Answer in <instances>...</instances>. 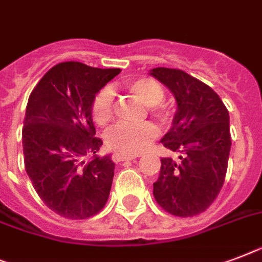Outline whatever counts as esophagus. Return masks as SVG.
Segmentation results:
<instances>
[{
	"label": "esophagus",
	"mask_w": 262,
	"mask_h": 262,
	"mask_svg": "<svg viewBox=\"0 0 262 262\" xmlns=\"http://www.w3.org/2000/svg\"><path fill=\"white\" fill-rule=\"evenodd\" d=\"M138 156L136 155H124V153H114L113 155V161L120 163V161H127V160H136Z\"/></svg>",
	"instance_id": "1"
}]
</instances>
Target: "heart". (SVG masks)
I'll use <instances>...</instances> for the list:
<instances>
[{
  "label": "heart",
  "mask_w": 262,
  "mask_h": 262,
  "mask_svg": "<svg viewBox=\"0 0 262 262\" xmlns=\"http://www.w3.org/2000/svg\"><path fill=\"white\" fill-rule=\"evenodd\" d=\"M127 90L132 95L141 102L144 106L152 107L156 116L161 120H165L164 112L155 109L153 106L159 105L164 99V90L160 83L150 78H140L129 82L126 84ZM113 112V91L109 87L102 89L94 98L93 102V116L99 124H103L112 117ZM157 130L149 122H142L138 125H127L118 122L106 132L105 142L110 149L118 150L126 155H135L144 150L150 142L156 138Z\"/></svg>",
  "instance_id": "heart-1"
}]
</instances>
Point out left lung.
Instances as JSON below:
<instances>
[{"mask_svg":"<svg viewBox=\"0 0 262 262\" xmlns=\"http://www.w3.org/2000/svg\"><path fill=\"white\" fill-rule=\"evenodd\" d=\"M149 74L175 97L176 113L161 144L180 153L178 160L161 159L153 195L172 215H198L215 201L225 182L231 148L229 112L211 87L182 70L157 67Z\"/></svg>","mask_w":262,"mask_h":262,"instance_id":"1","label":"left lung"}]
</instances>
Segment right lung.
<instances>
[{
  "instance_id": "add662e5",
  "label": "right lung",
  "mask_w": 262,
  "mask_h": 262,
  "mask_svg": "<svg viewBox=\"0 0 262 262\" xmlns=\"http://www.w3.org/2000/svg\"><path fill=\"white\" fill-rule=\"evenodd\" d=\"M120 69H94L79 61L59 63L42 76L28 99L23 127L27 173L52 211L86 220L101 211L112 188V156L99 157L93 102ZM87 154L93 156L86 162Z\"/></svg>"
}]
</instances>
